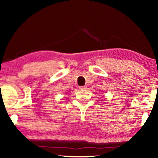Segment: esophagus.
Masks as SVG:
<instances>
[{
    "label": "esophagus",
    "mask_w": 158,
    "mask_h": 158,
    "mask_svg": "<svg viewBox=\"0 0 158 158\" xmlns=\"http://www.w3.org/2000/svg\"><path fill=\"white\" fill-rule=\"evenodd\" d=\"M79 89L81 90H85L87 89V86L86 85H83V86H79Z\"/></svg>",
    "instance_id": "1"
}]
</instances>
